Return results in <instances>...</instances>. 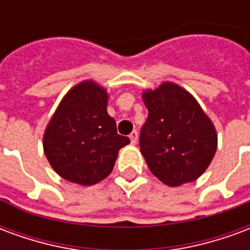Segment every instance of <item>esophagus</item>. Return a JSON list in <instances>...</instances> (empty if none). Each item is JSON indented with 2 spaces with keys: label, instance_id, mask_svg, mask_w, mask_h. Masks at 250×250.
I'll use <instances>...</instances> for the list:
<instances>
[{
  "label": "esophagus",
  "instance_id": "esophagus-1",
  "mask_svg": "<svg viewBox=\"0 0 250 250\" xmlns=\"http://www.w3.org/2000/svg\"><path fill=\"white\" fill-rule=\"evenodd\" d=\"M130 139L132 145H136V142H138V132H136V131H132V132H131Z\"/></svg>",
  "mask_w": 250,
  "mask_h": 250
}]
</instances>
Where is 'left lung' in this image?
<instances>
[{"label": "left lung", "mask_w": 250, "mask_h": 250, "mask_svg": "<svg viewBox=\"0 0 250 250\" xmlns=\"http://www.w3.org/2000/svg\"><path fill=\"white\" fill-rule=\"evenodd\" d=\"M148 118L141 131V152L161 182L175 188L198 179L217 151V131L191 93L165 82L145 89Z\"/></svg>", "instance_id": "left-lung-1"}]
</instances>
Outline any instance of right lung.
Returning a JSON list of instances; mask_svg holds the SVG:
<instances>
[{
  "label": "right lung",
  "instance_id": "right-lung-1",
  "mask_svg": "<svg viewBox=\"0 0 250 250\" xmlns=\"http://www.w3.org/2000/svg\"><path fill=\"white\" fill-rule=\"evenodd\" d=\"M107 89L84 80L64 95L46 125L42 146L62 178L91 186L107 178L122 147L130 143L107 112Z\"/></svg>",
  "mask_w": 250,
  "mask_h": 250
}]
</instances>
